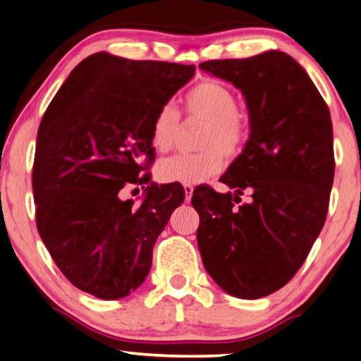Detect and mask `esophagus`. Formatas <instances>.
Here are the masks:
<instances>
[{"label":"esophagus","instance_id":"1","mask_svg":"<svg viewBox=\"0 0 361 361\" xmlns=\"http://www.w3.org/2000/svg\"><path fill=\"white\" fill-rule=\"evenodd\" d=\"M184 192H185V202L188 203L192 200V195H193V187L192 185H188V184H185L184 185Z\"/></svg>","mask_w":361,"mask_h":361}]
</instances>
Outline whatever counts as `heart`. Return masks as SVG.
<instances>
[{
	"instance_id": "heart-1",
	"label": "heart",
	"mask_w": 361,
	"mask_h": 361,
	"mask_svg": "<svg viewBox=\"0 0 361 361\" xmlns=\"http://www.w3.org/2000/svg\"><path fill=\"white\" fill-rule=\"evenodd\" d=\"M185 104L188 114L206 121L200 139V149L204 150L161 159L157 166V177L166 184H200L222 169L221 152L228 158L236 157L246 140V128L238 116V100L221 82H198L187 92ZM179 123L180 114L176 105L163 104L152 121L153 149L168 152L174 145Z\"/></svg>"
}]
</instances>
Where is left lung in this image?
<instances>
[{
	"mask_svg": "<svg viewBox=\"0 0 361 361\" xmlns=\"http://www.w3.org/2000/svg\"><path fill=\"white\" fill-rule=\"evenodd\" d=\"M200 68L243 94L250 139L219 179L233 192L195 188L198 250L224 291L259 299L296 275L324 226L334 179L333 123L314 81L285 52L208 61ZM243 191L252 202L236 207Z\"/></svg>",
	"mask_w": 361,
	"mask_h": 361,
	"instance_id": "obj_1",
	"label": "left lung"
}]
</instances>
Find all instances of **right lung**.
Masks as SVG:
<instances>
[{"mask_svg": "<svg viewBox=\"0 0 361 361\" xmlns=\"http://www.w3.org/2000/svg\"><path fill=\"white\" fill-rule=\"evenodd\" d=\"M193 75L195 65L96 52L51 100L33 163L37 227L65 279L81 291L121 299L149 275L153 245L185 192L139 174L142 161L155 158L153 116ZM135 183L149 184L140 205L121 198Z\"/></svg>", "mask_w": 361, "mask_h": 361, "instance_id": "right-lung-1", "label": "right lung"}]
</instances>
